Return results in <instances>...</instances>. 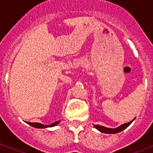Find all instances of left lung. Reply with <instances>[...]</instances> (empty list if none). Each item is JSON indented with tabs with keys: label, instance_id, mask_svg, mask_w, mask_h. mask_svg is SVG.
<instances>
[{
	"label": "left lung",
	"instance_id": "obj_1",
	"mask_svg": "<svg viewBox=\"0 0 153 153\" xmlns=\"http://www.w3.org/2000/svg\"><path fill=\"white\" fill-rule=\"evenodd\" d=\"M134 121V119L132 120L131 121L128 122V123L123 124V125H121V126H118V127H117V128H107V127H105V126H99V125H94V126L95 127L98 131H100L101 133H108V134H114V133H120L121 131H123L124 129H126L127 127H128L129 125H130L133 121Z\"/></svg>",
	"mask_w": 153,
	"mask_h": 153
}]
</instances>
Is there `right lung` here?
I'll list each match as a JSON object with an SVG mask.
<instances>
[{
	"label": "right lung",
	"instance_id": "add662e5",
	"mask_svg": "<svg viewBox=\"0 0 153 153\" xmlns=\"http://www.w3.org/2000/svg\"><path fill=\"white\" fill-rule=\"evenodd\" d=\"M60 121H57L54 122V123L51 124V125H48V126H46V125H43L41 123H38V122H27L28 125H30L32 127L37 128H49V127H54V126H57L58 124L59 123Z\"/></svg>",
	"mask_w": 153,
	"mask_h": 153
}]
</instances>
